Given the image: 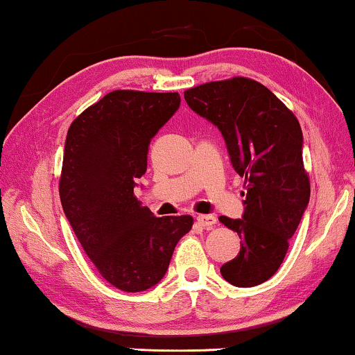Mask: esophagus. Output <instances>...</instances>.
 Returning <instances> with one entry per match:
<instances>
[{"instance_id": "1", "label": "esophagus", "mask_w": 355, "mask_h": 355, "mask_svg": "<svg viewBox=\"0 0 355 355\" xmlns=\"http://www.w3.org/2000/svg\"><path fill=\"white\" fill-rule=\"evenodd\" d=\"M216 216L213 215H198L197 216V223L203 227H213L216 225Z\"/></svg>"}]
</instances>
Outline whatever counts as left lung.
Segmentation results:
<instances>
[{
  "instance_id": "left-lung-1",
  "label": "left lung",
  "mask_w": 355,
  "mask_h": 355,
  "mask_svg": "<svg viewBox=\"0 0 355 355\" xmlns=\"http://www.w3.org/2000/svg\"><path fill=\"white\" fill-rule=\"evenodd\" d=\"M184 98L220 129L232 168L245 179L244 215L220 216L242 239L236 259L221 266L223 278L237 288L265 283L283 263L309 205L299 121L273 92L247 77L192 87Z\"/></svg>"
}]
</instances>
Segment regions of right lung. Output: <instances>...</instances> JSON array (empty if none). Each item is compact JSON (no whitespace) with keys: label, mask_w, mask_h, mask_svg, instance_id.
<instances>
[{"label":"right lung","mask_w":355,"mask_h":355,"mask_svg":"<svg viewBox=\"0 0 355 355\" xmlns=\"http://www.w3.org/2000/svg\"><path fill=\"white\" fill-rule=\"evenodd\" d=\"M181 105L178 92L114 90L67 130L60 179L62 210L98 273L140 293L166 273L189 215L157 218L134 196L147 171L150 140Z\"/></svg>","instance_id":"1"}]
</instances>
